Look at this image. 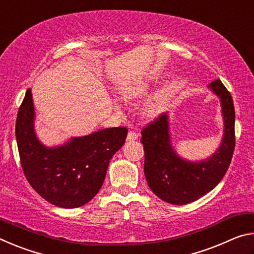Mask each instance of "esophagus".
<instances>
[{"instance_id": "1", "label": "esophagus", "mask_w": 254, "mask_h": 254, "mask_svg": "<svg viewBox=\"0 0 254 254\" xmlns=\"http://www.w3.org/2000/svg\"><path fill=\"white\" fill-rule=\"evenodd\" d=\"M137 135L135 132H133V131H128V133H127V141H134V140H136L137 139Z\"/></svg>"}]
</instances>
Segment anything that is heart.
<instances>
[{
  "label": "heart",
  "instance_id": "b5f03b06",
  "mask_svg": "<svg viewBox=\"0 0 254 254\" xmlns=\"http://www.w3.org/2000/svg\"><path fill=\"white\" fill-rule=\"evenodd\" d=\"M149 89V80L147 78L136 79L121 88L120 95L124 101H136L143 97ZM170 93V85L166 84L154 91L141 106V115L147 120L157 118L165 107Z\"/></svg>",
  "mask_w": 254,
  "mask_h": 254
}]
</instances>
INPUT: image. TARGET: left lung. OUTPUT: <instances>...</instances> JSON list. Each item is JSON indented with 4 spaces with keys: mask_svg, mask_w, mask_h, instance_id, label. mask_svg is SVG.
Here are the masks:
<instances>
[{
    "mask_svg": "<svg viewBox=\"0 0 254 254\" xmlns=\"http://www.w3.org/2000/svg\"><path fill=\"white\" fill-rule=\"evenodd\" d=\"M220 98L224 130L212 156L187 160L176 152L170 134L169 115L163 114L141 132L144 149V176L149 187L163 201L185 205L195 201L217 186L229 168L235 145V111L231 94L216 79L208 86Z\"/></svg>",
    "mask_w": 254,
    "mask_h": 254,
    "instance_id": "left-lung-1",
    "label": "left lung"
}]
</instances>
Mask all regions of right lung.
<instances>
[{
	"mask_svg": "<svg viewBox=\"0 0 254 254\" xmlns=\"http://www.w3.org/2000/svg\"><path fill=\"white\" fill-rule=\"evenodd\" d=\"M31 89L25 93L15 124L25 178L42 198L63 208L87 204L104 183L112 157L126 142V127H110L72 136L60 145L41 142L34 128Z\"/></svg>",
	"mask_w": 254,
	"mask_h": 254,
	"instance_id": "right-lung-1",
	"label": "right lung"
}]
</instances>
